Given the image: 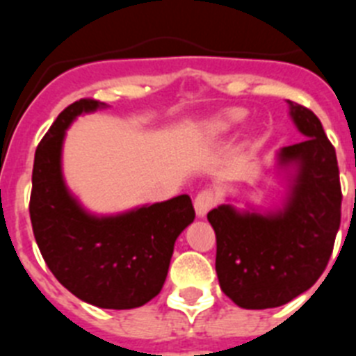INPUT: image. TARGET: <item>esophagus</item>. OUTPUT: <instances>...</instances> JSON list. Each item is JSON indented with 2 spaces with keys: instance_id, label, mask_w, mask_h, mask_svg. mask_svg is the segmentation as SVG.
<instances>
[{
  "instance_id": "34e87169",
  "label": "esophagus",
  "mask_w": 356,
  "mask_h": 356,
  "mask_svg": "<svg viewBox=\"0 0 356 356\" xmlns=\"http://www.w3.org/2000/svg\"><path fill=\"white\" fill-rule=\"evenodd\" d=\"M216 203H217V196L213 191H210V188L201 191V193L194 197V209H196V216L205 217L207 212L216 207Z\"/></svg>"
}]
</instances>
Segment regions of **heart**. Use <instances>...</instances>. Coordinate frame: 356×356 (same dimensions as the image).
Segmentation results:
<instances>
[{
    "instance_id": "1",
    "label": "heart",
    "mask_w": 356,
    "mask_h": 356,
    "mask_svg": "<svg viewBox=\"0 0 356 356\" xmlns=\"http://www.w3.org/2000/svg\"><path fill=\"white\" fill-rule=\"evenodd\" d=\"M244 118H246V112L242 108H228L225 112H219V114L210 118L203 124V134L207 137H219V135L226 134L234 127H237Z\"/></svg>"
}]
</instances>
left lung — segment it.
Segmentation results:
<instances>
[{
	"instance_id": "obj_1",
	"label": "left lung",
	"mask_w": 356,
	"mask_h": 356,
	"mask_svg": "<svg viewBox=\"0 0 356 356\" xmlns=\"http://www.w3.org/2000/svg\"><path fill=\"white\" fill-rule=\"evenodd\" d=\"M287 103L307 139L276 155L278 168L289 172L282 209L237 210L225 203L207 216L217 238L221 291L248 310L282 307L312 287L328 266L341 226L335 147L312 110Z\"/></svg>"
}]
</instances>
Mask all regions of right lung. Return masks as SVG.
Segmentation results:
<instances>
[{
    "label": "right lung",
    "mask_w": 356,
    "mask_h": 356,
    "mask_svg": "<svg viewBox=\"0 0 356 356\" xmlns=\"http://www.w3.org/2000/svg\"><path fill=\"white\" fill-rule=\"evenodd\" d=\"M97 108L106 105L74 102L37 146L30 219L42 259L69 292L94 307L128 310L162 291L176 238L196 213L187 194L115 216H94L80 205L64 181L62 146L71 122Z\"/></svg>",
    "instance_id": "obj_1"
}]
</instances>
